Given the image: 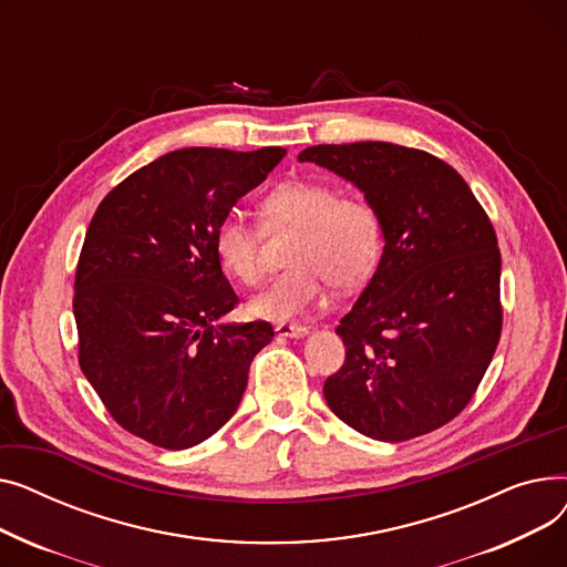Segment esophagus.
Instances as JSON below:
<instances>
[{
    "instance_id": "34e87169",
    "label": "esophagus",
    "mask_w": 567,
    "mask_h": 567,
    "mask_svg": "<svg viewBox=\"0 0 567 567\" xmlns=\"http://www.w3.org/2000/svg\"><path fill=\"white\" fill-rule=\"evenodd\" d=\"M276 333L280 338H306L310 333V329H306V326H299V323H278L276 326Z\"/></svg>"
}]
</instances>
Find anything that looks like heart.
Listing matches in <instances>:
<instances>
[{
    "label": "heart",
    "mask_w": 567,
    "mask_h": 567,
    "mask_svg": "<svg viewBox=\"0 0 567 567\" xmlns=\"http://www.w3.org/2000/svg\"><path fill=\"white\" fill-rule=\"evenodd\" d=\"M266 231L293 229L287 246L289 268L250 299V315L268 321L299 319L329 301L338 289L365 285L383 250L377 208L361 197H340L338 188L289 178L259 202ZM261 231L241 214H227L214 231V250L225 271L244 285L261 278Z\"/></svg>",
    "instance_id": "obj_1"
}]
</instances>
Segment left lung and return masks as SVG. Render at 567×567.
I'll use <instances>...</instances> for the list:
<instances>
[{
    "label": "left lung",
    "instance_id": "left-lung-1",
    "mask_svg": "<svg viewBox=\"0 0 567 567\" xmlns=\"http://www.w3.org/2000/svg\"><path fill=\"white\" fill-rule=\"evenodd\" d=\"M353 184L381 218L383 252L336 333L344 365L323 398L377 441L427 434L468 404L501 338V252L464 178L391 142L317 144L299 154Z\"/></svg>",
    "mask_w": 567,
    "mask_h": 567
}]
</instances>
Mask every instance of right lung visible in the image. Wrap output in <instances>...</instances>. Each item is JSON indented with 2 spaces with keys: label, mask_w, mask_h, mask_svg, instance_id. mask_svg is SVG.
<instances>
[{
  "label": "right lung",
  "mask_w": 567,
  "mask_h": 567,
  "mask_svg": "<svg viewBox=\"0 0 567 567\" xmlns=\"http://www.w3.org/2000/svg\"><path fill=\"white\" fill-rule=\"evenodd\" d=\"M285 154L280 146L178 148L99 204L75 271L80 368L131 434L186 451L238 409L274 326L223 321L238 296L214 231Z\"/></svg>",
  "instance_id": "add662e5"
}]
</instances>
